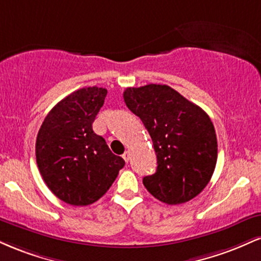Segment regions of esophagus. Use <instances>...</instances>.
Wrapping results in <instances>:
<instances>
[{"label": "esophagus", "instance_id": "1", "mask_svg": "<svg viewBox=\"0 0 261 261\" xmlns=\"http://www.w3.org/2000/svg\"><path fill=\"white\" fill-rule=\"evenodd\" d=\"M122 158H124L125 162H128V160H130V152H128V151L125 152V153L122 154Z\"/></svg>", "mask_w": 261, "mask_h": 261}]
</instances>
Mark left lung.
I'll list each match as a JSON object with an SVG mask.
<instances>
[{"label": "left lung", "instance_id": "8db88e82", "mask_svg": "<svg viewBox=\"0 0 261 261\" xmlns=\"http://www.w3.org/2000/svg\"><path fill=\"white\" fill-rule=\"evenodd\" d=\"M124 100L147 128L157 154V170L143 178L148 193L168 205L199 195L217 162L216 133L207 114L166 85L126 88Z\"/></svg>", "mask_w": 261, "mask_h": 261}]
</instances>
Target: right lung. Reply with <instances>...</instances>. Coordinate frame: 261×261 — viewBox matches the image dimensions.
Listing matches in <instances>:
<instances>
[{
	"label": "right lung",
	"instance_id": "obj_1",
	"mask_svg": "<svg viewBox=\"0 0 261 261\" xmlns=\"http://www.w3.org/2000/svg\"><path fill=\"white\" fill-rule=\"evenodd\" d=\"M107 93L99 87L71 93L50 110L39 128V172L54 195L70 205L87 206L99 200L125 166L92 127Z\"/></svg>",
	"mask_w": 261,
	"mask_h": 261
}]
</instances>
